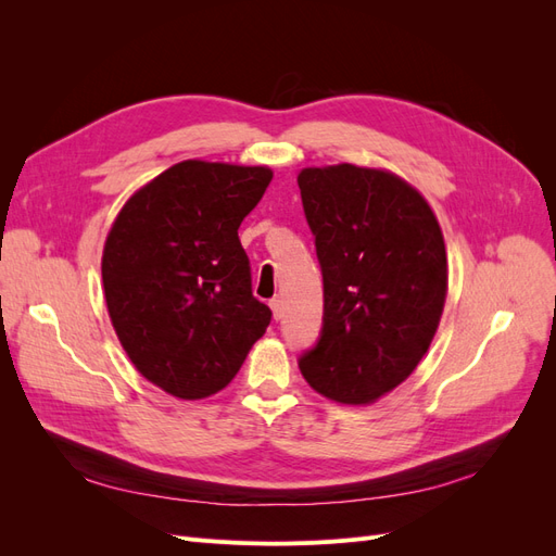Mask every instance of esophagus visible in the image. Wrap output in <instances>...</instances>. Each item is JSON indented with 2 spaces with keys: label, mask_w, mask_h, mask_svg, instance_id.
<instances>
[{
  "label": "esophagus",
  "mask_w": 556,
  "mask_h": 556,
  "mask_svg": "<svg viewBox=\"0 0 556 556\" xmlns=\"http://www.w3.org/2000/svg\"><path fill=\"white\" fill-rule=\"evenodd\" d=\"M271 311H274V319L282 317V299L280 296L271 299Z\"/></svg>",
  "instance_id": "esophagus-1"
}]
</instances>
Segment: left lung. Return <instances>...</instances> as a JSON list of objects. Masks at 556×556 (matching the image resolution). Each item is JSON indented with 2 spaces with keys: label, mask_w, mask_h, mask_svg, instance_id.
I'll return each mask as SVG.
<instances>
[{
  "label": "left lung",
  "mask_w": 556,
  "mask_h": 556,
  "mask_svg": "<svg viewBox=\"0 0 556 556\" xmlns=\"http://www.w3.org/2000/svg\"><path fill=\"white\" fill-rule=\"evenodd\" d=\"M296 182L325 280L323 336L299 359L301 376L329 401L368 406L415 371L441 325L439 217L387 169L306 166Z\"/></svg>",
  "instance_id": "1"
}]
</instances>
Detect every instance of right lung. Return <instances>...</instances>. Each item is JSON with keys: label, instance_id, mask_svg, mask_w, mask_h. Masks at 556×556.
Returning <instances> with one entry per match:
<instances>
[{"label": "right lung", "instance_id": "add662e5", "mask_svg": "<svg viewBox=\"0 0 556 556\" xmlns=\"http://www.w3.org/2000/svg\"><path fill=\"white\" fill-rule=\"evenodd\" d=\"M271 178L268 166L182 160L115 215L102 255L109 317L129 362L166 394L225 390L271 323L239 241Z\"/></svg>", "mask_w": 556, "mask_h": 556}]
</instances>
